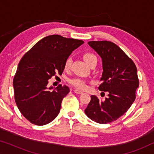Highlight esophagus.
Returning a JSON list of instances; mask_svg holds the SVG:
<instances>
[{
    "label": "esophagus",
    "instance_id": "obj_1",
    "mask_svg": "<svg viewBox=\"0 0 154 154\" xmlns=\"http://www.w3.org/2000/svg\"><path fill=\"white\" fill-rule=\"evenodd\" d=\"M73 91H74L75 94H82V93H83V92L81 91V90H78V89H75L74 90H73Z\"/></svg>",
    "mask_w": 154,
    "mask_h": 154
}]
</instances>
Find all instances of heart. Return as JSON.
Segmentation results:
<instances>
[{
    "label": "heart",
    "mask_w": 154,
    "mask_h": 154,
    "mask_svg": "<svg viewBox=\"0 0 154 154\" xmlns=\"http://www.w3.org/2000/svg\"><path fill=\"white\" fill-rule=\"evenodd\" d=\"M83 59L88 64H90L92 61L96 60H97V57L94 54L90 53V52H86V53L84 54ZM71 63H72V60H71V57H69L66 59L64 63V69L66 70L70 69ZM69 82L71 85L74 86L76 88H79V89H85L87 88V84H86L85 81L81 79V78H74V79L69 80Z\"/></svg>",
    "instance_id": "1"
}]
</instances>
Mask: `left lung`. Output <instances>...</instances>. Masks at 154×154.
<instances>
[{
    "label": "left lung",
    "mask_w": 154,
    "mask_h": 154,
    "mask_svg": "<svg viewBox=\"0 0 154 154\" xmlns=\"http://www.w3.org/2000/svg\"><path fill=\"white\" fill-rule=\"evenodd\" d=\"M88 45L102 58V83L98 89L108 92L109 97L101 100L92 95L85 113L93 121L106 124L122 116L134 102L139 87L137 70L133 61L112 42L90 41Z\"/></svg>",
    "instance_id": "1"
}]
</instances>
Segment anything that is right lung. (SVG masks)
Wrapping results in <instances>:
<instances>
[{
    "label": "right lung",
    "instance_id": "1",
    "mask_svg": "<svg viewBox=\"0 0 154 154\" xmlns=\"http://www.w3.org/2000/svg\"><path fill=\"white\" fill-rule=\"evenodd\" d=\"M84 42L51 35L42 38L21 59L13 79L14 100L19 110L31 123L44 125L60 111L63 98L70 90L59 85L48 88V80L61 75L65 61Z\"/></svg>",
    "mask_w": 154,
    "mask_h": 154
}]
</instances>
